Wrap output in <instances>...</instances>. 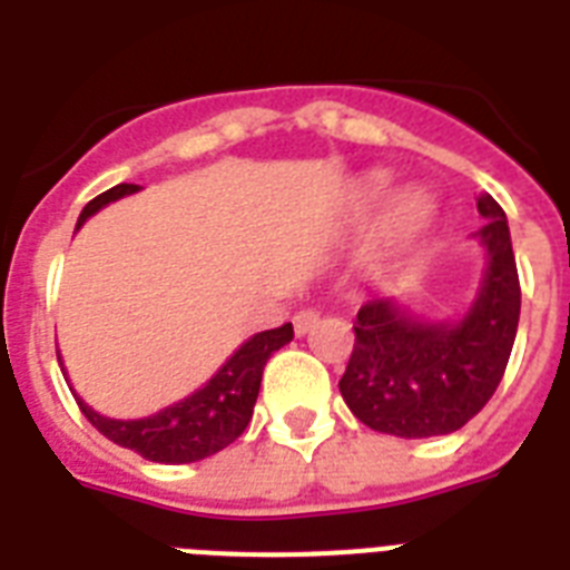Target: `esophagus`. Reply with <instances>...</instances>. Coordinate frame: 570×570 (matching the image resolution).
Listing matches in <instances>:
<instances>
[{
	"label": "esophagus",
	"instance_id": "34e87169",
	"mask_svg": "<svg viewBox=\"0 0 570 570\" xmlns=\"http://www.w3.org/2000/svg\"><path fill=\"white\" fill-rule=\"evenodd\" d=\"M320 322V311L316 307H302V311L295 313L293 316V325H295V334L302 337V334H307V331L313 328Z\"/></svg>",
	"mask_w": 570,
	"mask_h": 570
}]
</instances>
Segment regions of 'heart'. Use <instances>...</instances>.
<instances>
[{
    "instance_id": "heart-1",
    "label": "heart",
    "mask_w": 570,
    "mask_h": 570,
    "mask_svg": "<svg viewBox=\"0 0 570 570\" xmlns=\"http://www.w3.org/2000/svg\"><path fill=\"white\" fill-rule=\"evenodd\" d=\"M390 180L384 174H373L370 180L364 183L361 189V206L379 204L381 197L387 195ZM434 215V200L429 191L423 189H407L390 204L387 218H384V239L390 245H399V242H407L411 236L423 230L425 224L432 222Z\"/></svg>"
}]
</instances>
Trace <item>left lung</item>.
Here are the masks:
<instances>
[{
	"instance_id": "left-lung-1",
	"label": "left lung",
	"mask_w": 570,
	"mask_h": 570,
	"mask_svg": "<svg viewBox=\"0 0 570 570\" xmlns=\"http://www.w3.org/2000/svg\"><path fill=\"white\" fill-rule=\"evenodd\" d=\"M485 224L476 239L488 268L476 302L459 322H420L393 298L357 311L355 348L340 379L348 411L393 438L459 432L503 381L521 320V281L503 206L476 197Z\"/></svg>"
}]
</instances>
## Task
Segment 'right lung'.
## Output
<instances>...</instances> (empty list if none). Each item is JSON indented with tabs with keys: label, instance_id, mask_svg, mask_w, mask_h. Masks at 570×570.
<instances>
[{
	"label": "right lung",
	"instance_id": "right-lung-1",
	"mask_svg": "<svg viewBox=\"0 0 570 570\" xmlns=\"http://www.w3.org/2000/svg\"><path fill=\"white\" fill-rule=\"evenodd\" d=\"M132 191H138V186L120 183L115 189L94 197L79 215L76 230L100 206L132 195ZM289 340H293V322H286L281 328L259 331L233 352L230 361L206 381L204 387L159 414L145 416V420H111V416L97 414L94 407L85 405L82 399H76V402L88 416V423L118 446H127V450L145 455L147 461H159V464H189V461H200L230 446L245 432V425L250 423V414H254V402H257L263 366Z\"/></svg>",
	"mask_w": 570,
	"mask_h": 570
}]
</instances>
